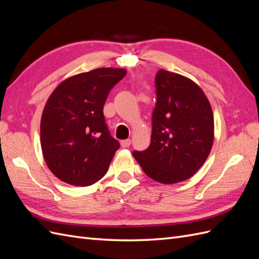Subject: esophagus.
<instances>
[{
  "label": "esophagus",
  "mask_w": 259,
  "mask_h": 259,
  "mask_svg": "<svg viewBox=\"0 0 259 259\" xmlns=\"http://www.w3.org/2000/svg\"><path fill=\"white\" fill-rule=\"evenodd\" d=\"M121 146L122 148H127L131 146V140L130 139H124L121 142Z\"/></svg>",
  "instance_id": "esophagus-1"
}]
</instances>
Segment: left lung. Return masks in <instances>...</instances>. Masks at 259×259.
Returning <instances> with one entry per match:
<instances>
[{"label": "left lung", "mask_w": 259, "mask_h": 259, "mask_svg": "<svg viewBox=\"0 0 259 259\" xmlns=\"http://www.w3.org/2000/svg\"><path fill=\"white\" fill-rule=\"evenodd\" d=\"M150 146L134 151L147 176L170 185L192 177L204 164L214 142V116L200 86L182 74L160 69Z\"/></svg>", "instance_id": "8db88e82"}]
</instances>
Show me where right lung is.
<instances>
[{
	"label": "right lung",
	"mask_w": 259,
	"mask_h": 259,
	"mask_svg": "<svg viewBox=\"0 0 259 259\" xmlns=\"http://www.w3.org/2000/svg\"><path fill=\"white\" fill-rule=\"evenodd\" d=\"M126 74L98 68L68 77L53 91L41 117V148L52 173L69 185L86 187L103 178L120 148L104 116L109 92Z\"/></svg>",
	"instance_id": "right-lung-1"
}]
</instances>
